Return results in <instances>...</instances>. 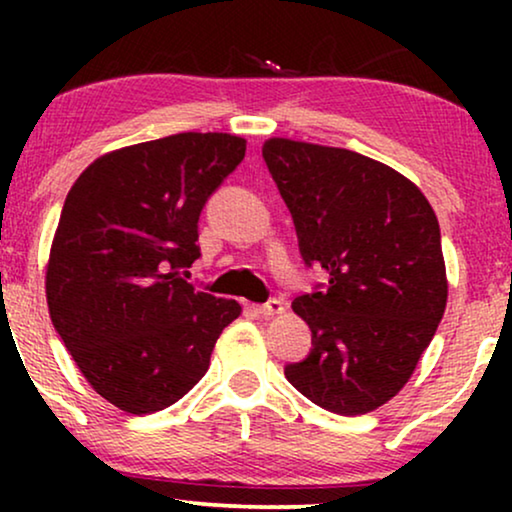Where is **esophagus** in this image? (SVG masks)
<instances>
[{
    "instance_id": "obj_1",
    "label": "esophagus",
    "mask_w": 512,
    "mask_h": 512,
    "mask_svg": "<svg viewBox=\"0 0 512 512\" xmlns=\"http://www.w3.org/2000/svg\"><path fill=\"white\" fill-rule=\"evenodd\" d=\"M254 312L258 314V317H275V314H282L284 312V303L282 300H268L265 305H256Z\"/></svg>"
}]
</instances>
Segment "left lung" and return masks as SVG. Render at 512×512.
<instances>
[{
    "label": "left lung",
    "mask_w": 512,
    "mask_h": 512,
    "mask_svg": "<svg viewBox=\"0 0 512 512\" xmlns=\"http://www.w3.org/2000/svg\"><path fill=\"white\" fill-rule=\"evenodd\" d=\"M265 165L324 291L293 300L312 352L284 368L319 408L366 415L410 380L447 305L440 228L424 193L361 153L272 137Z\"/></svg>",
    "instance_id": "1"
}]
</instances>
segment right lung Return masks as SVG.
<instances>
[{
  "instance_id": "1",
  "label": "right lung",
  "mask_w": 512,
  "mask_h": 512,
  "mask_svg": "<svg viewBox=\"0 0 512 512\" xmlns=\"http://www.w3.org/2000/svg\"><path fill=\"white\" fill-rule=\"evenodd\" d=\"M247 139L179 132L90 163L62 207L46 300L67 352L102 398L130 415L177 403L207 373L237 300L179 275L200 256L198 219L242 163Z\"/></svg>"
}]
</instances>
